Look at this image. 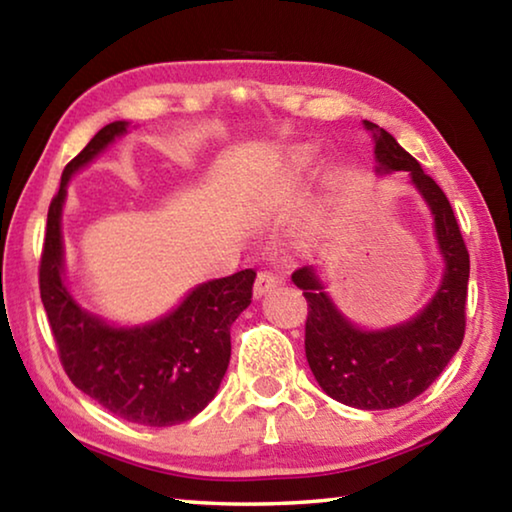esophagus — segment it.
I'll list each match as a JSON object with an SVG mask.
<instances>
[{"instance_id": "34e87169", "label": "esophagus", "mask_w": 512, "mask_h": 512, "mask_svg": "<svg viewBox=\"0 0 512 512\" xmlns=\"http://www.w3.org/2000/svg\"><path fill=\"white\" fill-rule=\"evenodd\" d=\"M280 282H282L280 275H275V273H271V271L257 273V280H255V298L266 296V293L273 291Z\"/></svg>"}]
</instances>
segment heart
<instances>
[{"label":"heart","instance_id":"b5f03b06","mask_svg":"<svg viewBox=\"0 0 512 512\" xmlns=\"http://www.w3.org/2000/svg\"><path fill=\"white\" fill-rule=\"evenodd\" d=\"M314 162L316 151L311 149V146H298V149L291 151L287 167H284V180H287V183H296V180H300L311 167H314Z\"/></svg>","mask_w":512,"mask_h":512}]
</instances>
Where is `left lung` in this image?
<instances>
[{
	"instance_id": "1",
	"label": "left lung",
	"mask_w": 512,
	"mask_h": 512,
	"mask_svg": "<svg viewBox=\"0 0 512 512\" xmlns=\"http://www.w3.org/2000/svg\"><path fill=\"white\" fill-rule=\"evenodd\" d=\"M375 142L377 173L406 171L433 216V237L443 257V277L433 298L402 323L366 329L343 314L325 291L314 266H302L291 282L302 289L309 314L305 354L320 388L332 400L363 411L397 409L440 377L463 343L470 255L443 189L391 133L366 121Z\"/></svg>"
}]
</instances>
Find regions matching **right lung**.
<instances>
[{
  "label": "right lung",
  "mask_w": 512,
  "mask_h": 512,
  "mask_svg": "<svg viewBox=\"0 0 512 512\" xmlns=\"http://www.w3.org/2000/svg\"><path fill=\"white\" fill-rule=\"evenodd\" d=\"M112 121L67 164L49 205L40 262V298L72 384L121 420L171 427L214 400L230 363V327L253 298L255 271L196 284L169 314L144 325H115L83 309L65 282L63 207L74 173L128 133Z\"/></svg>",
  "instance_id": "obj_1"
}]
</instances>
